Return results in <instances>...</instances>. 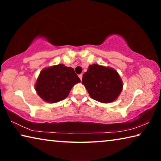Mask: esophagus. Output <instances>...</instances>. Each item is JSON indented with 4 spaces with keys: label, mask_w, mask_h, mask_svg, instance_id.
I'll return each instance as SVG.
<instances>
[{
    "label": "esophagus",
    "mask_w": 161,
    "mask_h": 161,
    "mask_svg": "<svg viewBox=\"0 0 161 161\" xmlns=\"http://www.w3.org/2000/svg\"><path fill=\"white\" fill-rule=\"evenodd\" d=\"M82 76H83V75H81H81H79V77H80V79L81 80H82Z\"/></svg>",
    "instance_id": "34e87169"
}]
</instances>
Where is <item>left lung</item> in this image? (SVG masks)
I'll return each mask as SVG.
<instances>
[{"label":"left lung","mask_w":161,"mask_h":161,"mask_svg":"<svg viewBox=\"0 0 161 161\" xmlns=\"http://www.w3.org/2000/svg\"><path fill=\"white\" fill-rule=\"evenodd\" d=\"M81 83L92 99L102 103L114 102L123 88L121 79L115 69L97 64L89 65Z\"/></svg>","instance_id":"obj_1"}]
</instances>
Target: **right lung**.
Wrapping results in <instances>:
<instances>
[{
  "instance_id": "1",
  "label": "right lung",
  "mask_w": 161,
  "mask_h": 161,
  "mask_svg": "<svg viewBox=\"0 0 161 161\" xmlns=\"http://www.w3.org/2000/svg\"><path fill=\"white\" fill-rule=\"evenodd\" d=\"M80 81L73 68L59 64L40 72L35 90L45 102L56 103L67 97L72 86Z\"/></svg>"
}]
</instances>
